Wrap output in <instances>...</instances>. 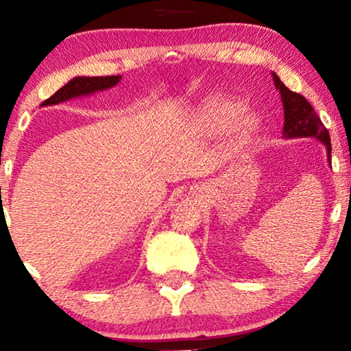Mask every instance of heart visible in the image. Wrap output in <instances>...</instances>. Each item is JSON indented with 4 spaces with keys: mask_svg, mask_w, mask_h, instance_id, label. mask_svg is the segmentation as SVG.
I'll list each match as a JSON object with an SVG mask.
<instances>
[{
    "mask_svg": "<svg viewBox=\"0 0 351 351\" xmlns=\"http://www.w3.org/2000/svg\"><path fill=\"white\" fill-rule=\"evenodd\" d=\"M244 105L227 95H214L196 112L199 128L209 134H217L234 128L239 142H249L261 128V119L256 113H243Z\"/></svg>",
    "mask_w": 351,
    "mask_h": 351,
    "instance_id": "heart-1",
    "label": "heart"
}]
</instances>
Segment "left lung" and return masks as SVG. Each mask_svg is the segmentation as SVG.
Returning a JSON list of instances; mask_svg holds the SVG:
<instances>
[{"mask_svg":"<svg viewBox=\"0 0 351 351\" xmlns=\"http://www.w3.org/2000/svg\"><path fill=\"white\" fill-rule=\"evenodd\" d=\"M276 89L280 90L282 108H285V126H282V137H315L324 143L328 158L330 160V137L328 129L324 128L318 114L315 113L308 100L304 95L287 89L285 83L273 73Z\"/></svg>","mask_w":351,"mask_h":351,"instance_id":"1","label":"left lung"}]
</instances>
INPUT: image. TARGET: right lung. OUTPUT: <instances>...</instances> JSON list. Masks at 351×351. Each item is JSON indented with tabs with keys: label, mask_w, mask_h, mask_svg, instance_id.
Wrapping results in <instances>:
<instances>
[{
	"label": "right lung",
	"mask_w": 351,
	"mask_h": 351,
	"mask_svg": "<svg viewBox=\"0 0 351 351\" xmlns=\"http://www.w3.org/2000/svg\"><path fill=\"white\" fill-rule=\"evenodd\" d=\"M121 80V76H75L73 80L69 81L65 86L57 90L54 95H51L49 99H46L41 104V107L46 105H57L65 100H70L73 97H81V95H89L99 90H105L117 86Z\"/></svg>",
	"instance_id": "1"
}]
</instances>
